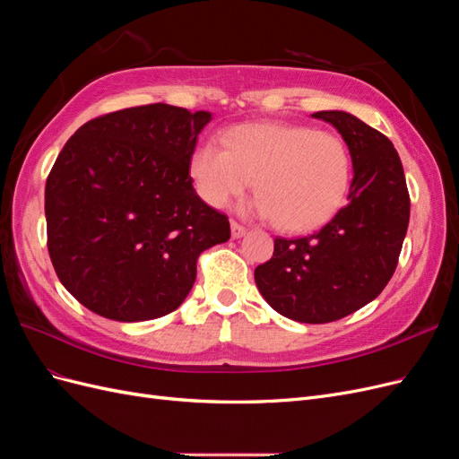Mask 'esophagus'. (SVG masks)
<instances>
[{
  "label": "esophagus",
  "instance_id": "34e87169",
  "mask_svg": "<svg viewBox=\"0 0 459 459\" xmlns=\"http://www.w3.org/2000/svg\"><path fill=\"white\" fill-rule=\"evenodd\" d=\"M231 238L233 239H239V238H243V235L247 233V228H243L241 224H238V221H235V220H231Z\"/></svg>",
  "mask_w": 459,
  "mask_h": 459
}]
</instances>
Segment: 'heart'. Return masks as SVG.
<instances>
[{
	"instance_id": "heart-1",
	"label": "heart",
	"mask_w": 459,
	"mask_h": 459,
	"mask_svg": "<svg viewBox=\"0 0 459 459\" xmlns=\"http://www.w3.org/2000/svg\"><path fill=\"white\" fill-rule=\"evenodd\" d=\"M189 172L199 197L224 208L251 186L258 195L245 206L275 218L285 231L322 226L342 204L351 182V152L337 134L302 124H241L221 135V145H197Z\"/></svg>"
}]
</instances>
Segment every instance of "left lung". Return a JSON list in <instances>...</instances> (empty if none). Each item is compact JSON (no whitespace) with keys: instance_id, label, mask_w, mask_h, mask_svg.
I'll return each instance as SVG.
<instances>
[{"instance_id":"obj_1","label":"left lung","mask_w":459,"mask_h":459,"mask_svg":"<svg viewBox=\"0 0 459 459\" xmlns=\"http://www.w3.org/2000/svg\"><path fill=\"white\" fill-rule=\"evenodd\" d=\"M312 117L333 124L349 145V203L307 238H277L255 281L275 312L300 324H327L366 307L391 281L408 231L410 195L386 135L344 110Z\"/></svg>"}]
</instances>
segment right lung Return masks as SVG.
<instances>
[{
  "instance_id": "right-lung-1",
  "label": "right lung",
  "mask_w": 459,
  "mask_h": 459,
  "mask_svg": "<svg viewBox=\"0 0 459 459\" xmlns=\"http://www.w3.org/2000/svg\"><path fill=\"white\" fill-rule=\"evenodd\" d=\"M208 110L122 108L80 126L46 182L48 248L65 289L115 322L174 312L228 216L193 189L189 160Z\"/></svg>"
}]
</instances>
